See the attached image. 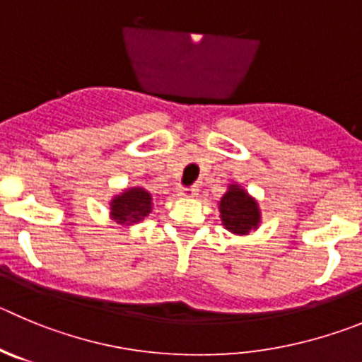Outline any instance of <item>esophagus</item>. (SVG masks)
Listing matches in <instances>:
<instances>
[{"instance_id": "esophagus-1", "label": "esophagus", "mask_w": 362, "mask_h": 362, "mask_svg": "<svg viewBox=\"0 0 362 362\" xmlns=\"http://www.w3.org/2000/svg\"><path fill=\"white\" fill-rule=\"evenodd\" d=\"M197 194H199L197 187H187L179 190V195H183V197H197Z\"/></svg>"}]
</instances>
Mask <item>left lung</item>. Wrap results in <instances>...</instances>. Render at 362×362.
<instances>
[{
	"label": "left lung",
	"mask_w": 362,
	"mask_h": 362,
	"mask_svg": "<svg viewBox=\"0 0 362 362\" xmlns=\"http://www.w3.org/2000/svg\"><path fill=\"white\" fill-rule=\"evenodd\" d=\"M218 210H221L222 224L231 233L246 235L255 230L260 222L257 201L237 185H231L228 188V192L218 203Z\"/></svg>",
	"instance_id": "left-lung-1"
}]
</instances>
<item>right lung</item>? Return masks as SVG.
I'll list each match as a JSON object with an SVG mask.
<instances>
[{
    "instance_id": "obj_1",
    "label": "right lung",
    "mask_w": 362,
    "mask_h": 362,
    "mask_svg": "<svg viewBox=\"0 0 362 362\" xmlns=\"http://www.w3.org/2000/svg\"><path fill=\"white\" fill-rule=\"evenodd\" d=\"M152 197L144 188H129L111 201V217L118 224H132L147 217L152 210Z\"/></svg>"
}]
</instances>
